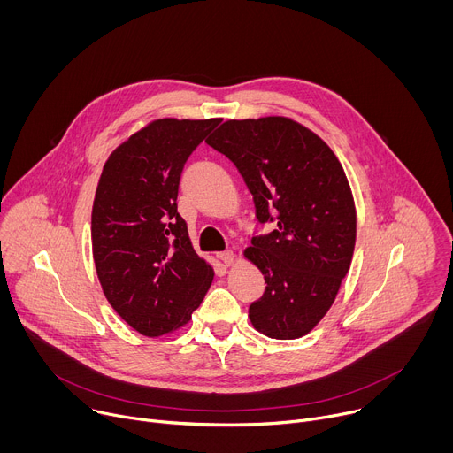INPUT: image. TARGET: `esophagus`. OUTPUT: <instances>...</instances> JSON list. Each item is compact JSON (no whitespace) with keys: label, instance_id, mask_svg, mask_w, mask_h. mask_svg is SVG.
Listing matches in <instances>:
<instances>
[{"label":"esophagus","instance_id":"1","mask_svg":"<svg viewBox=\"0 0 453 453\" xmlns=\"http://www.w3.org/2000/svg\"><path fill=\"white\" fill-rule=\"evenodd\" d=\"M217 257H219L220 262H224L226 265H233L236 256H234V252H233V250H222V252H219V254H217Z\"/></svg>","mask_w":453,"mask_h":453}]
</instances>
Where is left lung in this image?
<instances>
[{"instance_id": "left-lung-1", "label": "left lung", "mask_w": 453, "mask_h": 453, "mask_svg": "<svg viewBox=\"0 0 453 453\" xmlns=\"http://www.w3.org/2000/svg\"><path fill=\"white\" fill-rule=\"evenodd\" d=\"M206 143L238 168L257 222H276L243 250L267 283L249 306L252 326L299 339L326 315L351 265L357 211L344 168L310 128L283 116L224 121Z\"/></svg>"}]
</instances>
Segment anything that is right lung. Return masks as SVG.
Instances as JSON below:
<instances>
[{"label":"right lung","instance_id":"right-lung-1","mask_svg":"<svg viewBox=\"0 0 453 453\" xmlns=\"http://www.w3.org/2000/svg\"><path fill=\"white\" fill-rule=\"evenodd\" d=\"M219 121L156 119L104 165L91 215L96 274L109 304L145 337L184 326L211 287L177 193L184 163Z\"/></svg>","mask_w":453,"mask_h":453}]
</instances>
